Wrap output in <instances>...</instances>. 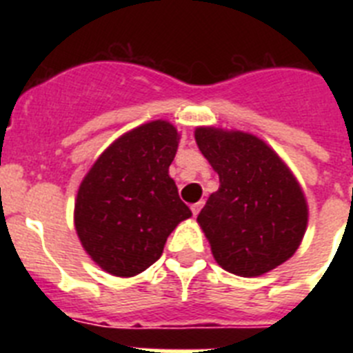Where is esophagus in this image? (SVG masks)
Instances as JSON below:
<instances>
[{"label": "esophagus", "mask_w": 353, "mask_h": 353, "mask_svg": "<svg viewBox=\"0 0 353 353\" xmlns=\"http://www.w3.org/2000/svg\"><path fill=\"white\" fill-rule=\"evenodd\" d=\"M203 205H205V201H203V199H201V201H198V203L191 205L192 215H198V214H199V210H201V208H203Z\"/></svg>", "instance_id": "esophagus-1"}]
</instances>
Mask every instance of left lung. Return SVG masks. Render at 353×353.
Here are the masks:
<instances>
[{
  "instance_id": "1",
  "label": "left lung",
  "mask_w": 353,
  "mask_h": 353,
  "mask_svg": "<svg viewBox=\"0 0 353 353\" xmlns=\"http://www.w3.org/2000/svg\"><path fill=\"white\" fill-rule=\"evenodd\" d=\"M196 143L219 174L198 223L215 261L242 277L260 276L297 251L307 205L285 162L256 136L199 127Z\"/></svg>"
}]
</instances>
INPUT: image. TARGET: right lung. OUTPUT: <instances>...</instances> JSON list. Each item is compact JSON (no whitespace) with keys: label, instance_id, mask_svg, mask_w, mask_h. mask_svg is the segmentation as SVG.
<instances>
[{"label":"right lung","instance_id":"add662e5","mask_svg":"<svg viewBox=\"0 0 353 353\" xmlns=\"http://www.w3.org/2000/svg\"><path fill=\"white\" fill-rule=\"evenodd\" d=\"M176 146L171 123L150 121L117 139L84 176L74 221L83 248L105 272L146 270L176 224L191 217L168 174Z\"/></svg>","mask_w":353,"mask_h":353}]
</instances>
